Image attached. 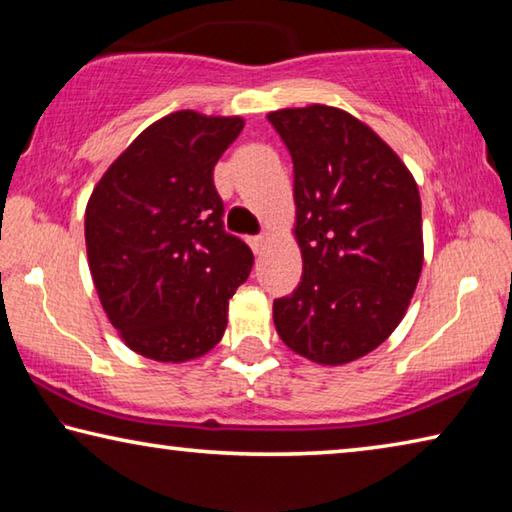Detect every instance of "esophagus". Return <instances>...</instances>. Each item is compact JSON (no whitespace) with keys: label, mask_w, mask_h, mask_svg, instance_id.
I'll return each instance as SVG.
<instances>
[{"label":"esophagus","mask_w":512,"mask_h":512,"mask_svg":"<svg viewBox=\"0 0 512 512\" xmlns=\"http://www.w3.org/2000/svg\"><path fill=\"white\" fill-rule=\"evenodd\" d=\"M268 244V237L266 235H257V237H250V248L255 250V255H262L264 248Z\"/></svg>","instance_id":"obj_1"}]
</instances>
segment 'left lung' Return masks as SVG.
Masks as SVG:
<instances>
[{"instance_id":"8db88e82","label":"left lung","mask_w":512,"mask_h":512,"mask_svg":"<svg viewBox=\"0 0 512 512\" xmlns=\"http://www.w3.org/2000/svg\"><path fill=\"white\" fill-rule=\"evenodd\" d=\"M293 162L302 280L273 300L280 339L323 366L375 350L422 271L418 185L391 146L329 106L268 115Z\"/></svg>"}]
</instances>
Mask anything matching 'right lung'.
Listing matches in <instances>:
<instances>
[{"mask_svg": "<svg viewBox=\"0 0 512 512\" xmlns=\"http://www.w3.org/2000/svg\"><path fill=\"white\" fill-rule=\"evenodd\" d=\"M244 119L194 110L155 121L103 173L85 210L90 273L110 323L131 350L189 361L228 325V300L253 250L223 228L214 164Z\"/></svg>", "mask_w": 512, "mask_h": 512, "instance_id": "right-lung-1", "label": "right lung"}]
</instances>
